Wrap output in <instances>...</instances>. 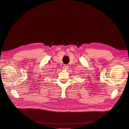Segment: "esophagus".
Masks as SVG:
<instances>
[{"label": "esophagus", "mask_w": 129, "mask_h": 129, "mask_svg": "<svg viewBox=\"0 0 129 129\" xmlns=\"http://www.w3.org/2000/svg\"><path fill=\"white\" fill-rule=\"evenodd\" d=\"M63 69L64 70H67V69H69V66L68 65H64L63 67Z\"/></svg>", "instance_id": "esophagus-1"}]
</instances>
